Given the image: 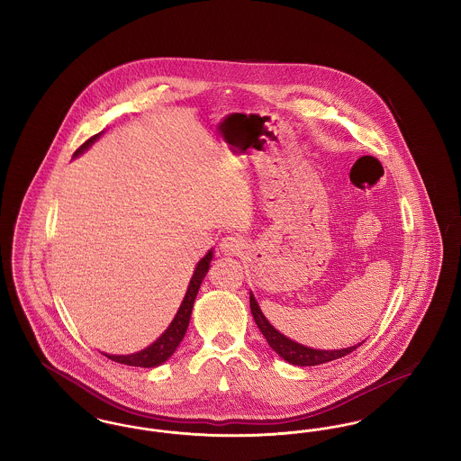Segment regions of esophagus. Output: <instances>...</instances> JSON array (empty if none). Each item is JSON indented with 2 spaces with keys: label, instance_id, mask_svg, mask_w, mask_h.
Listing matches in <instances>:
<instances>
[{
  "label": "esophagus",
  "instance_id": "obj_1",
  "mask_svg": "<svg viewBox=\"0 0 461 461\" xmlns=\"http://www.w3.org/2000/svg\"><path fill=\"white\" fill-rule=\"evenodd\" d=\"M220 250L224 256H241L245 250V241L240 237H226L221 240Z\"/></svg>",
  "mask_w": 461,
  "mask_h": 461
}]
</instances>
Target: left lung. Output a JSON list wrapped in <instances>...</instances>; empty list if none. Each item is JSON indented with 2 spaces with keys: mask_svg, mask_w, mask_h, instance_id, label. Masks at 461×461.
<instances>
[{
  "mask_svg": "<svg viewBox=\"0 0 461 461\" xmlns=\"http://www.w3.org/2000/svg\"><path fill=\"white\" fill-rule=\"evenodd\" d=\"M250 311L254 316V321L258 325V329L263 331L264 339L267 340L269 348L276 352L280 357H284L286 363L290 365H297V366H316V365H323L333 359L344 357L349 352L356 351L361 344L351 346L346 349H335V351H323V349H311L299 342H294L292 339L285 337L284 333H280L275 329L263 314L261 307L258 304L254 294L250 292Z\"/></svg>",
  "mask_w": 461,
  "mask_h": 461,
  "instance_id": "obj_1",
  "label": "left lung"
}]
</instances>
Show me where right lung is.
<instances>
[{
	"mask_svg": "<svg viewBox=\"0 0 461 461\" xmlns=\"http://www.w3.org/2000/svg\"><path fill=\"white\" fill-rule=\"evenodd\" d=\"M102 136V132L91 136L88 141H85L77 150L74 157L86 152L89 147ZM212 261V249L198 261L197 267L194 271V276L188 284L186 288V294H185V299L181 303V306L176 312L175 320L171 321V325L167 327V330L152 342L149 348L141 349V351L132 352V354H126V356H115V354H105L109 359L115 361V363H121V365H128V366H140V368H155L158 365H162L164 361H167L173 354H175L176 348L179 346V342L183 340L186 329H188V323H190V316H192V309H194V303H195V297H197L198 288L202 280L205 278L207 271H209V266Z\"/></svg>",
	"mask_w": 461,
	"mask_h": 461,
	"instance_id": "add662e5",
	"label": "right lung"
}]
</instances>
